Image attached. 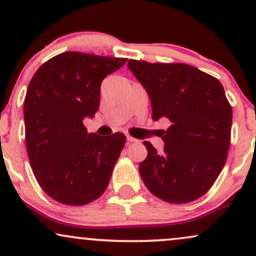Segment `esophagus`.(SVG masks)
<instances>
[{
	"label": "esophagus",
	"mask_w": 256,
	"mask_h": 256,
	"mask_svg": "<svg viewBox=\"0 0 256 256\" xmlns=\"http://www.w3.org/2000/svg\"><path fill=\"white\" fill-rule=\"evenodd\" d=\"M126 140H128V144H130V143H134V142H137L136 138H134V137H131V136H128V137H126Z\"/></svg>",
	"instance_id": "obj_1"
}]
</instances>
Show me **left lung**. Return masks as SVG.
Listing matches in <instances>:
<instances>
[{
  "mask_svg": "<svg viewBox=\"0 0 256 256\" xmlns=\"http://www.w3.org/2000/svg\"><path fill=\"white\" fill-rule=\"evenodd\" d=\"M152 101V120L166 118L164 152L143 142L148 156L140 174L152 195L188 204L212 188L230 146L232 108L216 78L185 64L128 60Z\"/></svg>",
  "mask_w": 256,
  "mask_h": 256,
  "instance_id": "8db88e82",
  "label": "left lung"
}]
</instances>
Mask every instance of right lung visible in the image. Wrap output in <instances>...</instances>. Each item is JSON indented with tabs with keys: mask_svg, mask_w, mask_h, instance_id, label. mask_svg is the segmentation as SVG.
I'll return each instance as SVG.
<instances>
[{
	"mask_svg": "<svg viewBox=\"0 0 256 256\" xmlns=\"http://www.w3.org/2000/svg\"><path fill=\"white\" fill-rule=\"evenodd\" d=\"M125 62L62 52L44 62L28 84L24 102L28 160L44 192L60 204H90L107 189L126 137L88 134L83 120L98 110L104 78Z\"/></svg>",
	"mask_w": 256,
	"mask_h": 256,
	"instance_id": "obj_1",
	"label": "right lung"
}]
</instances>
